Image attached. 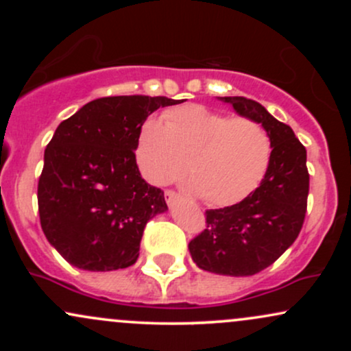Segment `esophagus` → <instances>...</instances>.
<instances>
[{
  "mask_svg": "<svg viewBox=\"0 0 351 351\" xmlns=\"http://www.w3.org/2000/svg\"><path fill=\"white\" fill-rule=\"evenodd\" d=\"M178 198V193H175L173 189H167V191H165V199H167L168 204H173Z\"/></svg>",
  "mask_w": 351,
  "mask_h": 351,
  "instance_id": "34e87169",
  "label": "esophagus"
}]
</instances>
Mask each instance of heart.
I'll use <instances>...</instances> for the list:
<instances>
[{
  "instance_id": "obj_1",
  "label": "heart",
  "mask_w": 351,
  "mask_h": 351,
  "mask_svg": "<svg viewBox=\"0 0 351 351\" xmlns=\"http://www.w3.org/2000/svg\"><path fill=\"white\" fill-rule=\"evenodd\" d=\"M272 153L267 130L249 117L203 106L173 107L140 125L135 155L143 176L165 184L186 171L209 206L239 203L259 186Z\"/></svg>"
}]
</instances>
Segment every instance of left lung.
Wrapping results in <instances>:
<instances>
[{
	"instance_id": "obj_1",
	"label": "left lung",
	"mask_w": 351,
	"mask_h": 351,
	"mask_svg": "<svg viewBox=\"0 0 351 351\" xmlns=\"http://www.w3.org/2000/svg\"><path fill=\"white\" fill-rule=\"evenodd\" d=\"M239 115L263 123L272 153L263 181L241 203L208 209L206 229L188 247L203 271L221 276H254L276 263L299 236L307 213V150L289 125L259 102L219 97Z\"/></svg>"
}]
</instances>
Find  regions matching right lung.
I'll list each match as a JSON object with an SVG mask.
<instances>
[{"mask_svg": "<svg viewBox=\"0 0 351 351\" xmlns=\"http://www.w3.org/2000/svg\"><path fill=\"white\" fill-rule=\"evenodd\" d=\"M178 100L117 95L88 102L59 123L38 183L41 228L67 263L84 271L135 264L148 221L167 211L160 188L140 175V125Z\"/></svg>", "mask_w": 351, "mask_h": 351, "instance_id": "1", "label": "right lung"}]
</instances>
